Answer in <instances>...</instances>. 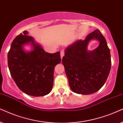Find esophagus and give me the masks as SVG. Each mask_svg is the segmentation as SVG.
<instances>
[{
  "label": "esophagus",
  "mask_w": 123,
  "mask_h": 123,
  "mask_svg": "<svg viewBox=\"0 0 123 123\" xmlns=\"http://www.w3.org/2000/svg\"><path fill=\"white\" fill-rule=\"evenodd\" d=\"M65 55L64 50H62L61 51V59L62 58V57L63 55Z\"/></svg>",
  "instance_id": "esophagus-1"
}]
</instances>
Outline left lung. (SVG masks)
Listing matches in <instances>:
<instances>
[{
	"mask_svg": "<svg viewBox=\"0 0 123 123\" xmlns=\"http://www.w3.org/2000/svg\"><path fill=\"white\" fill-rule=\"evenodd\" d=\"M93 38L99 41V46L89 52L87 44ZM62 61L71 90L81 94L99 91L105 83L111 66L110 49L98 29L88 35L85 40H77L68 46Z\"/></svg>",
	"mask_w": 123,
	"mask_h": 123,
	"instance_id": "1",
	"label": "left lung"
}]
</instances>
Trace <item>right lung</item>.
Wrapping results in <instances>:
<instances>
[{"label":"right lung","instance_id":"obj_1","mask_svg":"<svg viewBox=\"0 0 123 123\" xmlns=\"http://www.w3.org/2000/svg\"><path fill=\"white\" fill-rule=\"evenodd\" d=\"M24 31L16 37L8 53V65L17 86L26 94L40 97L50 93L53 84L54 69L61 62L60 52H45ZM30 42L33 50L26 52L23 45Z\"/></svg>","mask_w":123,"mask_h":123}]
</instances>
